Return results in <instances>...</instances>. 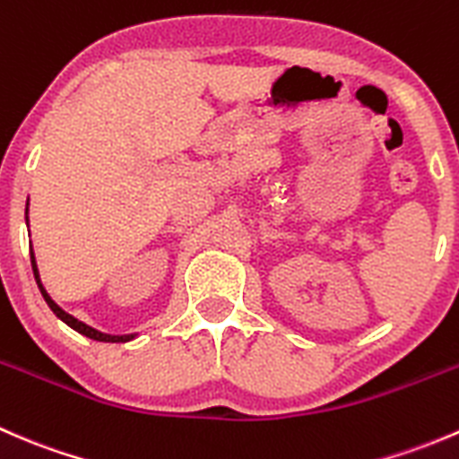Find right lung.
<instances>
[{
	"instance_id": "1",
	"label": "right lung",
	"mask_w": 459,
	"mask_h": 459,
	"mask_svg": "<svg viewBox=\"0 0 459 459\" xmlns=\"http://www.w3.org/2000/svg\"><path fill=\"white\" fill-rule=\"evenodd\" d=\"M26 221H29V204H26ZM30 264H32V273H35L37 286H39V290H41V295H44L46 304H48V307H50V311H53L55 316H57L59 319H62V322H66L68 326H71V328H75L77 333H82V335L91 337V340H95V342H131L133 337H135V333H131V335H108V333L95 331V328H92V326H88V324L80 322V319H75V317H73V316H68L66 311H62V308H59L57 304H55L53 299H50V295L46 293V289H44V286H41V280H39V271H37L35 255H32V251H30Z\"/></svg>"
}]
</instances>
